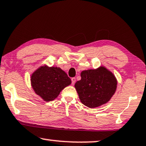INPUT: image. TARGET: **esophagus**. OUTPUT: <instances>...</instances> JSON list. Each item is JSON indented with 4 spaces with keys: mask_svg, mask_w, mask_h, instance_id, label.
Instances as JSON below:
<instances>
[{
    "mask_svg": "<svg viewBox=\"0 0 146 146\" xmlns=\"http://www.w3.org/2000/svg\"><path fill=\"white\" fill-rule=\"evenodd\" d=\"M71 82H72V85H74V84L75 83V82H76V79H75V77L71 78Z\"/></svg>",
    "mask_w": 146,
    "mask_h": 146,
    "instance_id": "1",
    "label": "esophagus"
}]
</instances>
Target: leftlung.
<instances>
[{
  "mask_svg": "<svg viewBox=\"0 0 146 146\" xmlns=\"http://www.w3.org/2000/svg\"><path fill=\"white\" fill-rule=\"evenodd\" d=\"M81 77L75 87L81 102L88 107L95 108L106 103L116 91V78L105 67L83 71Z\"/></svg>",
  "mask_w": 146,
  "mask_h": 146,
  "instance_id": "obj_1",
  "label": "left lung"
}]
</instances>
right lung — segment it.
Segmentation results:
<instances>
[{
    "mask_svg": "<svg viewBox=\"0 0 146 146\" xmlns=\"http://www.w3.org/2000/svg\"><path fill=\"white\" fill-rule=\"evenodd\" d=\"M33 89L47 102L54 100L71 83L67 73L59 67H40L31 76Z\"/></svg>",
    "mask_w": 146,
    "mask_h": 146,
    "instance_id": "right-lung-1",
    "label": "right lung"
}]
</instances>
